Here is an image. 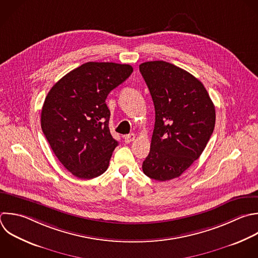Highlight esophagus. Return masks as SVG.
Segmentation results:
<instances>
[{
  "instance_id": "34e87169",
  "label": "esophagus",
  "mask_w": 258,
  "mask_h": 258,
  "mask_svg": "<svg viewBox=\"0 0 258 258\" xmlns=\"http://www.w3.org/2000/svg\"><path fill=\"white\" fill-rule=\"evenodd\" d=\"M135 137H136V135H135L134 133H131V134H128V135L124 136L123 139H124V142H125V143H130V142L134 141Z\"/></svg>"
}]
</instances>
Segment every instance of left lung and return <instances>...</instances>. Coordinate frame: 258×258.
I'll return each mask as SVG.
<instances>
[{"label": "left lung", "mask_w": 258, "mask_h": 258, "mask_svg": "<svg viewBox=\"0 0 258 258\" xmlns=\"http://www.w3.org/2000/svg\"><path fill=\"white\" fill-rule=\"evenodd\" d=\"M139 71L155 109L150 152L142 169L152 179L170 180L204 151L215 127V106L204 85L174 64L147 61Z\"/></svg>", "instance_id": "1"}]
</instances>
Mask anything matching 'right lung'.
<instances>
[{"instance_id": "1", "label": "right lung", "mask_w": 258, "mask_h": 258, "mask_svg": "<svg viewBox=\"0 0 258 258\" xmlns=\"http://www.w3.org/2000/svg\"><path fill=\"white\" fill-rule=\"evenodd\" d=\"M129 64L87 62L67 74L47 94L41 128L62 165L75 176L104 173L118 141L109 129V93L132 74Z\"/></svg>"}]
</instances>
